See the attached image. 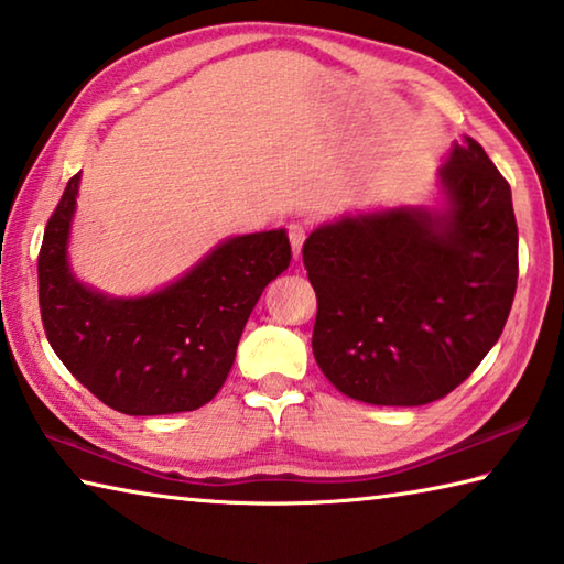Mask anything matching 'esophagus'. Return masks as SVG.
<instances>
[{
  "instance_id": "esophagus-1",
  "label": "esophagus",
  "mask_w": 564,
  "mask_h": 564,
  "mask_svg": "<svg viewBox=\"0 0 564 564\" xmlns=\"http://www.w3.org/2000/svg\"><path fill=\"white\" fill-rule=\"evenodd\" d=\"M305 231H308V228H305V224L293 221L289 226V241H291L295 259H299V256H301V248H303V241H305Z\"/></svg>"
}]
</instances>
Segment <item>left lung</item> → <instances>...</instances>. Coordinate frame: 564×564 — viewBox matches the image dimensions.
I'll list each match as a JSON object with an SVG mask.
<instances>
[{"label":"left lung","instance_id":"left-lung-1","mask_svg":"<svg viewBox=\"0 0 564 564\" xmlns=\"http://www.w3.org/2000/svg\"><path fill=\"white\" fill-rule=\"evenodd\" d=\"M447 212L343 218L313 231L303 263L316 291L313 356L348 398L441 400L498 343L518 289L510 184L465 137L441 169Z\"/></svg>","mask_w":564,"mask_h":564}]
</instances>
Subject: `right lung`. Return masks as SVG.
<instances>
[{
	"label": "right lung",
	"instance_id": "obj_1",
	"mask_svg": "<svg viewBox=\"0 0 564 564\" xmlns=\"http://www.w3.org/2000/svg\"><path fill=\"white\" fill-rule=\"evenodd\" d=\"M79 174L66 184L40 248V311L46 340L69 373L127 415H169L212 400L265 285L289 269L285 231L231 238L147 299H107L74 279L66 236Z\"/></svg>",
	"mask_w": 564,
	"mask_h": 564
}]
</instances>
